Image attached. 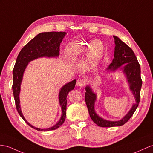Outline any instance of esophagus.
<instances>
[{"mask_svg":"<svg viewBox=\"0 0 153 153\" xmlns=\"http://www.w3.org/2000/svg\"><path fill=\"white\" fill-rule=\"evenodd\" d=\"M85 84V81L83 79H81V78H79V79L77 80V82H76V85L77 86L79 87H82L83 86V85H84Z\"/></svg>","mask_w":153,"mask_h":153,"instance_id":"1","label":"esophagus"}]
</instances>
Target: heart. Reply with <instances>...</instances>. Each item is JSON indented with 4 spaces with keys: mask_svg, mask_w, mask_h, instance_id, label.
<instances>
[{
    "mask_svg": "<svg viewBox=\"0 0 153 153\" xmlns=\"http://www.w3.org/2000/svg\"><path fill=\"white\" fill-rule=\"evenodd\" d=\"M80 46L85 48L89 52H91L90 57L93 62H97L101 58L104 52V48L100 41L96 39L89 42H82L80 43ZM76 47L74 45H71L67 48V53L70 56H75L77 54L76 53Z\"/></svg>",
    "mask_w": 153,
    "mask_h": 153,
    "instance_id": "heart-1",
    "label": "heart"
}]
</instances>
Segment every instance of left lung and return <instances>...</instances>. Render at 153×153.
<instances>
[{"mask_svg":"<svg viewBox=\"0 0 153 153\" xmlns=\"http://www.w3.org/2000/svg\"><path fill=\"white\" fill-rule=\"evenodd\" d=\"M115 47L114 48V58L106 69L108 71L115 72L117 69L122 70L125 74L126 81L129 85L130 91L135 98V102L131 108L121 120L119 121H108L100 117L95 110V103L97 94L93 91L89 85L85 86V101L88 109L90 117L95 124L101 127H113L123 125L135 112L138 106L140 99V90L142 85L141 79L140 65L133 51L127 45L118 38L113 36Z\"/></svg>","mask_w":153,"mask_h":153,"instance_id":"1","label":"left lung"}]
</instances>
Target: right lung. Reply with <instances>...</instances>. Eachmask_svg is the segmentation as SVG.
<instances>
[{
	"label": "right lung",
	"instance_id": "1",
	"mask_svg": "<svg viewBox=\"0 0 153 153\" xmlns=\"http://www.w3.org/2000/svg\"><path fill=\"white\" fill-rule=\"evenodd\" d=\"M66 34L67 33L64 32H50L39 33L22 48L17 58L13 70L12 89L17 110L20 116L29 126L39 131H49L57 129L64 123L66 117L67 96L69 92L74 88L76 80H73L67 83L59 90L58 99L62 109V115L59 120L51 127L39 128L30 124L26 120L21 111L19 94L24 72L28 63L38 58L58 57L59 55V45Z\"/></svg>",
	"mask_w": 153,
	"mask_h": 153
}]
</instances>
